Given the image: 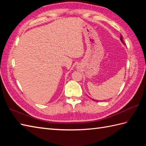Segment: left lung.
Instances as JSON below:
<instances>
[{"label":"left lung","mask_w":146,"mask_h":146,"mask_svg":"<svg viewBox=\"0 0 146 146\" xmlns=\"http://www.w3.org/2000/svg\"><path fill=\"white\" fill-rule=\"evenodd\" d=\"M120 41H122V43H123V44H124V42H123V39H122V36H120ZM93 100L94 101H95V102H97V101H98V100H94V99H93V98H92Z\"/></svg>","instance_id":"obj_1"}]
</instances>
